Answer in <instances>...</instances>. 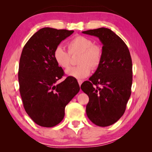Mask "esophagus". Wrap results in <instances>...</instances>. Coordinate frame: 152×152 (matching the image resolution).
I'll use <instances>...</instances> for the list:
<instances>
[{"label":"esophagus","instance_id":"esophagus-1","mask_svg":"<svg viewBox=\"0 0 152 152\" xmlns=\"http://www.w3.org/2000/svg\"><path fill=\"white\" fill-rule=\"evenodd\" d=\"M78 84H79L80 86H81V84H82V82H83V80H78Z\"/></svg>","mask_w":152,"mask_h":152}]
</instances>
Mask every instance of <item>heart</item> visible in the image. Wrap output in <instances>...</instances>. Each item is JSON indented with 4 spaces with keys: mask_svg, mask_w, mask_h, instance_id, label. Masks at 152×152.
<instances>
[{
    "mask_svg": "<svg viewBox=\"0 0 152 152\" xmlns=\"http://www.w3.org/2000/svg\"><path fill=\"white\" fill-rule=\"evenodd\" d=\"M68 52L61 46L56 47L53 51V58L58 65L62 68H68L70 63V55L80 53L79 66L70 67L66 70L67 76L77 79H83L90 75L92 69L96 70L101 65L102 50L85 36L78 35L68 43Z\"/></svg>",
    "mask_w": 152,
    "mask_h": 152,
    "instance_id": "b5f03b06",
    "label": "heart"
}]
</instances>
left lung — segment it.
Returning <instances> with one entry per match:
<instances>
[{"mask_svg":"<svg viewBox=\"0 0 152 152\" xmlns=\"http://www.w3.org/2000/svg\"><path fill=\"white\" fill-rule=\"evenodd\" d=\"M82 33L97 37L102 44L101 65L80 86L89 97L86 115L94 124L107 127L123 116L131 96L132 58L125 42L109 29L101 27Z\"/></svg>","mask_w":152,"mask_h":152,"instance_id":"obj_1","label":"left lung"}]
</instances>
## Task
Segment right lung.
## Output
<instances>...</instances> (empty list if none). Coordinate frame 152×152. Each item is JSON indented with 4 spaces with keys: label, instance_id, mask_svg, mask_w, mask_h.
<instances>
[{
    "label": "right lung",
    "instance_id": "right-lung-1",
    "mask_svg": "<svg viewBox=\"0 0 152 152\" xmlns=\"http://www.w3.org/2000/svg\"><path fill=\"white\" fill-rule=\"evenodd\" d=\"M73 33L42 28L23 49L18 74L20 96L28 115L42 127L59 124L64 117L66 106L80 91L78 81L73 77L58 83L64 73L53 58L56 47Z\"/></svg>",
    "mask_w": 152,
    "mask_h": 152
}]
</instances>
